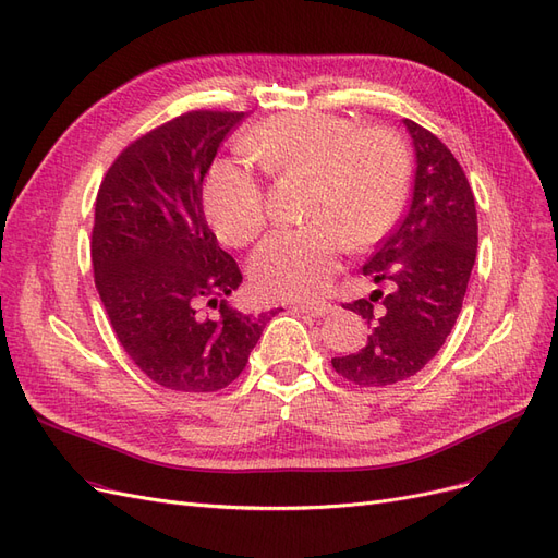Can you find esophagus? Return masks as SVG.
<instances>
[{"label": "esophagus", "instance_id": "1", "mask_svg": "<svg viewBox=\"0 0 558 558\" xmlns=\"http://www.w3.org/2000/svg\"><path fill=\"white\" fill-rule=\"evenodd\" d=\"M293 310L302 312V314H312V316H326L335 310V305H330V302H324V300H316V302H298Z\"/></svg>", "mask_w": 558, "mask_h": 558}]
</instances>
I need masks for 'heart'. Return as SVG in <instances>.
I'll use <instances>...</instances> for the list:
<instances>
[{
	"instance_id": "1",
	"label": "heart",
	"mask_w": 558,
	"mask_h": 558,
	"mask_svg": "<svg viewBox=\"0 0 558 558\" xmlns=\"http://www.w3.org/2000/svg\"><path fill=\"white\" fill-rule=\"evenodd\" d=\"M272 174L312 179L305 216L312 223L269 234L251 260V275L269 298L312 300L328 291L349 234L369 244L391 228L408 191V154L393 132L356 130L332 113H281L242 142ZM218 240L246 246L267 223L260 179L238 162H216L202 191Z\"/></svg>"
}]
</instances>
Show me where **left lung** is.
Segmentation results:
<instances>
[{
  "instance_id": "8db88e82",
  "label": "left lung",
  "mask_w": 558,
  "mask_h": 558,
  "mask_svg": "<svg viewBox=\"0 0 558 558\" xmlns=\"http://www.w3.org/2000/svg\"><path fill=\"white\" fill-rule=\"evenodd\" d=\"M416 172L410 207L396 230L379 242L363 275L391 286L353 300L373 332L361 351L332 359L347 381L381 388L408 377L435 356L461 314L477 256V209L463 167L433 132L404 118ZM383 300V307L374 302Z\"/></svg>"
}]
</instances>
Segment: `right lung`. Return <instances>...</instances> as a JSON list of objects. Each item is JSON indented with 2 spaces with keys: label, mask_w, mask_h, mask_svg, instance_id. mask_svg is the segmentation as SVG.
<instances>
[{
  "label": "right lung",
  "mask_w": 558,
  "mask_h": 558,
  "mask_svg": "<svg viewBox=\"0 0 558 558\" xmlns=\"http://www.w3.org/2000/svg\"><path fill=\"white\" fill-rule=\"evenodd\" d=\"M244 111H189L142 134L97 191L95 286L118 342L156 384L211 393L242 375L275 312L228 307L242 272L202 211V181ZM207 301L218 319L198 316Z\"/></svg>",
  "instance_id": "right-lung-1"
}]
</instances>
